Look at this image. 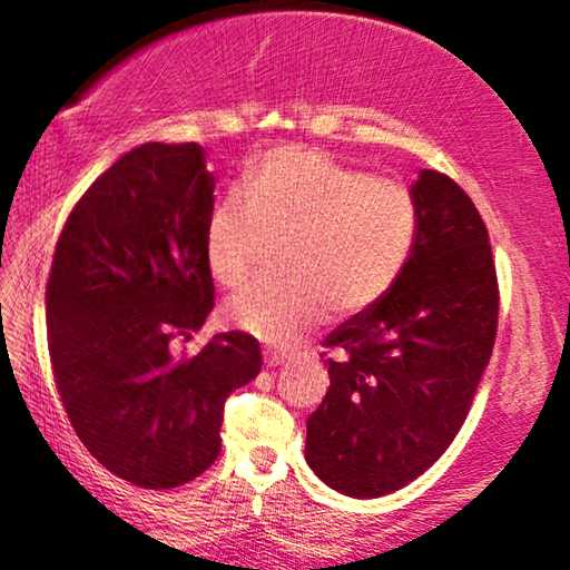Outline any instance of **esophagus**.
Segmentation results:
<instances>
[{"mask_svg": "<svg viewBox=\"0 0 570 570\" xmlns=\"http://www.w3.org/2000/svg\"><path fill=\"white\" fill-rule=\"evenodd\" d=\"M264 363H267L269 368H277V365H285V357L275 353H264Z\"/></svg>", "mask_w": 570, "mask_h": 570, "instance_id": "obj_1", "label": "esophagus"}]
</instances>
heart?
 I'll list each match as a JSON object with an SVG mask.
<instances>
[{
	"mask_svg": "<svg viewBox=\"0 0 570 570\" xmlns=\"http://www.w3.org/2000/svg\"><path fill=\"white\" fill-rule=\"evenodd\" d=\"M417 236L407 186L345 166L311 147L264 155L207 220L205 256L223 287L246 283L269 240L283 277L259 279L225 303V318L267 342H295L326 306L355 316L402 277Z\"/></svg>",
	"mask_w": 570,
	"mask_h": 570,
	"instance_id": "obj_1",
	"label": "heart"
}]
</instances>
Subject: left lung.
<instances>
[{"instance_id":"left-lung-1","label":"left lung","mask_w":570,"mask_h":570,"mask_svg":"<svg viewBox=\"0 0 570 570\" xmlns=\"http://www.w3.org/2000/svg\"><path fill=\"white\" fill-rule=\"evenodd\" d=\"M412 197L407 267L324 340L340 357L306 423L308 466L353 498L394 493L449 449L495 345L501 295L478 207L439 170H423Z\"/></svg>"}]
</instances>
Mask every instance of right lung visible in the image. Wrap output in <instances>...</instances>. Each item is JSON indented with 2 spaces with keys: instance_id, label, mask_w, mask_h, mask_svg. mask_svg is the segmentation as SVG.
Segmentation results:
<instances>
[{
  "instance_id": "add662e5",
  "label": "right lung",
  "mask_w": 570,
  "mask_h": 570,
  "mask_svg": "<svg viewBox=\"0 0 570 570\" xmlns=\"http://www.w3.org/2000/svg\"><path fill=\"white\" fill-rule=\"evenodd\" d=\"M215 176L197 142H147L77 199L46 283L49 355L85 449L131 485L191 482L220 454L225 400L262 371L252 334L174 342L215 306L205 236Z\"/></svg>"
}]
</instances>
